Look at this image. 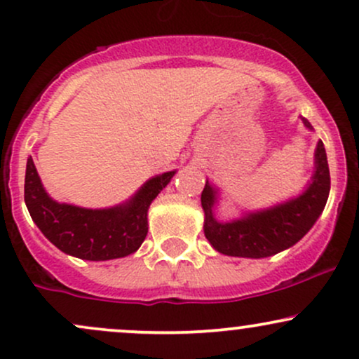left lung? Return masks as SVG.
<instances>
[{"label": "left lung", "instance_id": "obj_1", "mask_svg": "<svg viewBox=\"0 0 359 359\" xmlns=\"http://www.w3.org/2000/svg\"><path fill=\"white\" fill-rule=\"evenodd\" d=\"M304 123L311 128L306 119ZM329 189H331V175H329L324 143L320 140L316 148V174L312 177V184L302 196L285 204L222 224L212 216L216 191L205 182L204 191L201 194V203L205 214V238L219 253L229 257H271L295 245L314 226L327 203Z\"/></svg>", "mask_w": 359, "mask_h": 359}]
</instances>
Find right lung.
Returning a JSON list of instances; mask_svg holds the SVG:
<instances>
[{"instance_id": "1", "label": "right lung", "mask_w": 359, "mask_h": 359, "mask_svg": "<svg viewBox=\"0 0 359 359\" xmlns=\"http://www.w3.org/2000/svg\"><path fill=\"white\" fill-rule=\"evenodd\" d=\"M174 174L165 172L150 179L125 205L84 209L52 201L30 156L25 174V204L45 238L64 253L93 262L121 258L137 251L145 240L148 208Z\"/></svg>"}]
</instances>
